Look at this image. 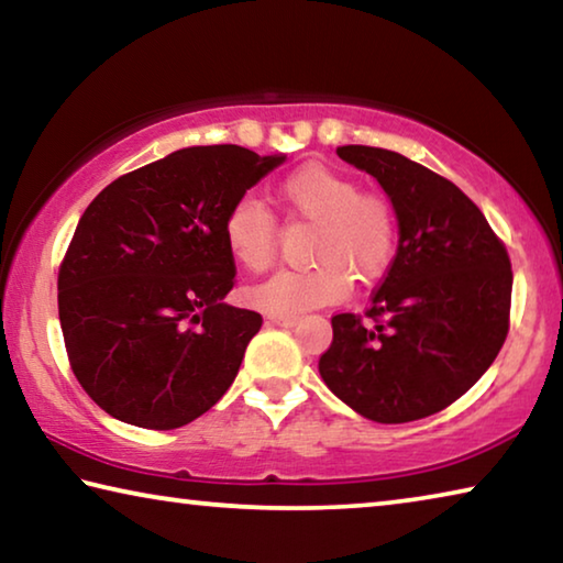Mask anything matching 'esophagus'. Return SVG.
<instances>
[{"label": "esophagus", "mask_w": 563, "mask_h": 563, "mask_svg": "<svg viewBox=\"0 0 563 563\" xmlns=\"http://www.w3.org/2000/svg\"><path fill=\"white\" fill-rule=\"evenodd\" d=\"M265 320H268V325H278V328H292L295 322H298L295 316H268Z\"/></svg>", "instance_id": "34e87169"}]
</instances>
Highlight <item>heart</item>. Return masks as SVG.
Masks as SVG:
<instances>
[{
    "label": "heart",
    "mask_w": 563,
    "mask_h": 563,
    "mask_svg": "<svg viewBox=\"0 0 563 563\" xmlns=\"http://www.w3.org/2000/svg\"><path fill=\"white\" fill-rule=\"evenodd\" d=\"M278 201L290 216L316 225L310 268L280 271L245 290V300L271 316H300L345 298L352 275L367 283L383 275L397 241L395 211L383 196L360 194L355 178L310 164L278 186ZM223 241L241 268L261 273L275 255V218L245 196L223 221Z\"/></svg>",
    "instance_id": "obj_1"
}]
</instances>
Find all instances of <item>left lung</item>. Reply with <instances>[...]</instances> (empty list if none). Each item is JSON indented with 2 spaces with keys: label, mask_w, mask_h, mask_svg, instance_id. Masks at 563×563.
Returning <instances> with one entry per match:
<instances>
[{
  "label": "left lung",
  "mask_w": 563,
  "mask_h": 563,
  "mask_svg": "<svg viewBox=\"0 0 563 563\" xmlns=\"http://www.w3.org/2000/svg\"><path fill=\"white\" fill-rule=\"evenodd\" d=\"M397 216V253L362 322L332 318L320 357L330 393L379 424L430 417L487 373L507 340L511 263L487 218L452 180L402 154L340 146Z\"/></svg>",
  "instance_id": "8db88e82"
}]
</instances>
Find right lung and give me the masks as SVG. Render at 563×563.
<instances>
[{"label":"right lung","instance_id":"right-lung-1","mask_svg":"<svg viewBox=\"0 0 563 563\" xmlns=\"http://www.w3.org/2000/svg\"><path fill=\"white\" fill-rule=\"evenodd\" d=\"M283 161L178 148L84 211L59 271V320L74 375L103 412L176 430L233 385L263 318L223 302L235 278L223 221Z\"/></svg>","mask_w":563,"mask_h":563}]
</instances>
